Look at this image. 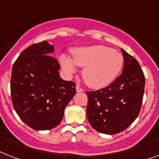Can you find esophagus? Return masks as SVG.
Listing matches in <instances>:
<instances>
[{
    "label": "esophagus",
    "instance_id": "obj_1",
    "mask_svg": "<svg viewBox=\"0 0 159 159\" xmlns=\"http://www.w3.org/2000/svg\"><path fill=\"white\" fill-rule=\"evenodd\" d=\"M75 89H76L77 93H80V92H83V91H84L82 88H81L80 86H79V85H76V87H75Z\"/></svg>",
    "mask_w": 159,
    "mask_h": 159
}]
</instances>
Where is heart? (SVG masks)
Wrapping results in <instances>:
<instances>
[{"label":"heart","mask_w":159,"mask_h":159,"mask_svg":"<svg viewBox=\"0 0 159 159\" xmlns=\"http://www.w3.org/2000/svg\"><path fill=\"white\" fill-rule=\"evenodd\" d=\"M59 60L68 76L76 72V66L84 67L83 78L93 89H102L111 84L124 65V57L120 53L103 45L74 48L72 59L62 54Z\"/></svg>","instance_id":"b5f03b06"}]
</instances>
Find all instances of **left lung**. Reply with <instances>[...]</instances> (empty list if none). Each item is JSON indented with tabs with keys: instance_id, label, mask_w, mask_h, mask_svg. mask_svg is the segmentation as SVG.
Returning <instances> with one entry per match:
<instances>
[{
	"instance_id": "obj_1",
	"label": "left lung",
	"mask_w": 159,
	"mask_h": 159,
	"mask_svg": "<svg viewBox=\"0 0 159 159\" xmlns=\"http://www.w3.org/2000/svg\"><path fill=\"white\" fill-rule=\"evenodd\" d=\"M122 74L107 87L88 95L87 119L98 132L108 135L123 132L133 123L141 111L145 79L140 64L121 48Z\"/></svg>"
}]
</instances>
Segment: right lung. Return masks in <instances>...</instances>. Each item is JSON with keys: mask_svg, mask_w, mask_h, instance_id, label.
Segmentation results:
<instances>
[{"mask_svg": "<svg viewBox=\"0 0 159 159\" xmlns=\"http://www.w3.org/2000/svg\"><path fill=\"white\" fill-rule=\"evenodd\" d=\"M48 41L27 47L12 69L10 91L14 108L30 128L49 130L61 123L64 111L75 95V84L60 77L58 61Z\"/></svg>", "mask_w": 159, "mask_h": 159, "instance_id": "obj_1", "label": "right lung"}]
</instances>
